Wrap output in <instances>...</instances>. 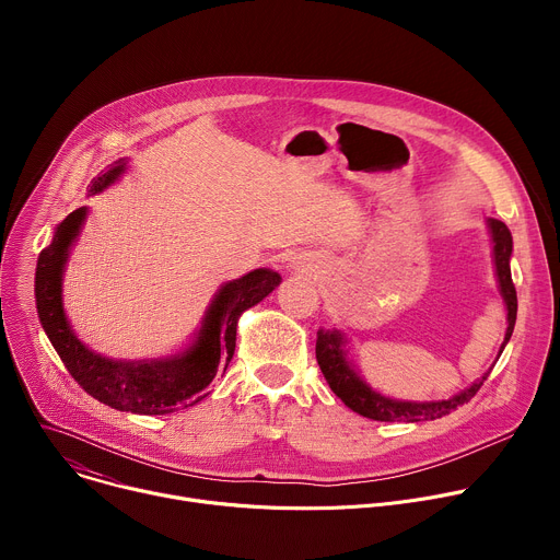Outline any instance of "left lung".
<instances>
[{
	"mask_svg": "<svg viewBox=\"0 0 560 560\" xmlns=\"http://www.w3.org/2000/svg\"><path fill=\"white\" fill-rule=\"evenodd\" d=\"M490 230H492V242H494V264H497V277L501 285V294L508 303V332L505 341L501 346V352L505 343L510 341L516 324V288L512 281V270H510V255H512V234L508 225L499 219H490ZM343 335L339 330H318L316 332V361L318 368H322L326 381L330 383L332 392L341 398V401L357 415L374 419V421H434L441 419L463 404H467L469 398L481 389V385L488 381V374L463 389L460 394L447 398V401H430V404H410V401H392V398L374 392L368 387L348 365L346 352H343Z\"/></svg>",
	"mask_w": 560,
	"mask_h": 560,
	"instance_id": "1",
	"label": "left lung"
}]
</instances>
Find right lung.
<instances>
[{
    "mask_svg": "<svg viewBox=\"0 0 560 560\" xmlns=\"http://www.w3.org/2000/svg\"><path fill=\"white\" fill-rule=\"evenodd\" d=\"M124 166L126 159L115 162L104 175L93 179L91 192L95 195L110 186L124 173ZM84 219L86 208H77L57 225L52 244L39 253L35 272L39 322L66 370L93 398L121 412L171 415L199 404L208 394L210 381L225 372L234 354L238 316L266 299L281 277L259 268L225 283L206 314L199 339L182 357L150 363L110 361L82 346L72 335L61 307V270Z\"/></svg>",
    "mask_w": 560,
    "mask_h": 560,
    "instance_id": "add662e5",
    "label": "right lung"
}]
</instances>
